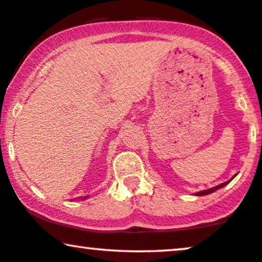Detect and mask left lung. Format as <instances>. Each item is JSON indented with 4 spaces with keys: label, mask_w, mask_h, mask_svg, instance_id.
<instances>
[{
    "label": "left lung",
    "mask_w": 262,
    "mask_h": 262,
    "mask_svg": "<svg viewBox=\"0 0 262 262\" xmlns=\"http://www.w3.org/2000/svg\"><path fill=\"white\" fill-rule=\"evenodd\" d=\"M235 177V176H233ZM232 177V179H233ZM231 179V180H232ZM230 180V181H231ZM230 181H228V182H224V183H222V184H219V186H215V187H213V188H210V189H207V190H202V191H198V193H195V195H206V194H210V193H213L214 190H217V189H219V188H222V187H224L225 184H228Z\"/></svg>",
    "instance_id": "1"
}]
</instances>
